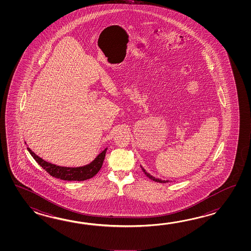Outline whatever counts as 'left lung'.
Listing matches in <instances>:
<instances>
[{
  "label": "left lung",
  "instance_id": "1",
  "mask_svg": "<svg viewBox=\"0 0 251 251\" xmlns=\"http://www.w3.org/2000/svg\"><path fill=\"white\" fill-rule=\"evenodd\" d=\"M142 170H143V171H144V174H145L146 176H148L149 178H151V180H153V181L159 182V183H167V182H169V180H161V179H159V178H156V177H154V176H151L148 172H146L145 170L143 169V167H142Z\"/></svg>",
  "mask_w": 251,
  "mask_h": 251
}]
</instances>
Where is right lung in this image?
Here are the masks:
<instances>
[{"mask_svg": "<svg viewBox=\"0 0 251 251\" xmlns=\"http://www.w3.org/2000/svg\"><path fill=\"white\" fill-rule=\"evenodd\" d=\"M27 149L38 164L51 176L63 180H67V181H83L95 176L101 169L107 148L104 150L101 153L98 155L95 160L91 161L90 164L82 166V167H76V168L54 165L43 160L42 158L38 157V155L35 154L28 147Z\"/></svg>", "mask_w": 251, "mask_h": 251, "instance_id": "right-lung-1", "label": "right lung"}]
</instances>
